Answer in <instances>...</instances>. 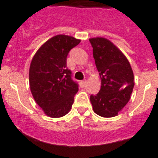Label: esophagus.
Here are the masks:
<instances>
[{"label": "esophagus", "mask_w": 158, "mask_h": 158, "mask_svg": "<svg viewBox=\"0 0 158 158\" xmlns=\"http://www.w3.org/2000/svg\"><path fill=\"white\" fill-rule=\"evenodd\" d=\"M86 83H87V81H86V80H83V81L79 82V85H80V87H83L86 85Z\"/></svg>", "instance_id": "34e87169"}]
</instances>
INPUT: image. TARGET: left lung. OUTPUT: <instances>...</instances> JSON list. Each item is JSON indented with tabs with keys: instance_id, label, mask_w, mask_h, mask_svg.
Returning <instances> with one entry per match:
<instances>
[{
	"instance_id": "8db88e82",
	"label": "left lung",
	"mask_w": 158,
	"mask_h": 158,
	"mask_svg": "<svg viewBox=\"0 0 158 158\" xmlns=\"http://www.w3.org/2000/svg\"><path fill=\"white\" fill-rule=\"evenodd\" d=\"M93 58L101 79L100 90L90 100L95 113L113 117L128 104L134 87V75L126 56L105 38L89 39Z\"/></svg>"
}]
</instances>
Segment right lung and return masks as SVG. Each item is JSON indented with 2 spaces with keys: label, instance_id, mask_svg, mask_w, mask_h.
Returning <instances> with one entry per match:
<instances>
[{
  "label": "right lung",
  "instance_id": "obj_1",
  "mask_svg": "<svg viewBox=\"0 0 158 158\" xmlns=\"http://www.w3.org/2000/svg\"><path fill=\"white\" fill-rule=\"evenodd\" d=\"M81 42L59 34L41 46L30 63L29 81L32 95L47 116L59 118L71 109L79 90L67 67L69 51Z\"/></svg>",
  "mask_w": 158,
  "mask_h": 158
}]
</instances>
